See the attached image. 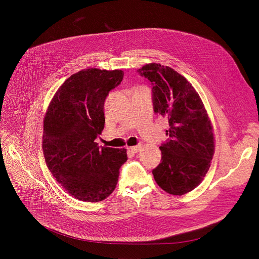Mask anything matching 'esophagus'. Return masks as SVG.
Wrapping results in <instances>:
<instances>
[{
    "instance_id": "esophagus-1",
    "label": "esophagus",
    "mask_w": 259,
    "mask_h": 259,
    "mask_svg": "<svg viewBox=\"0 0 259 259\" xmlns=\"http://www.w3.org/2000/svg\"><path fill=\"white\" fill-rule=\"evenodd\" d=\"M140 149H141V146H136V147L128 148V151H130V152H132V153H137Z\"/></svg>"
}]
</instances>
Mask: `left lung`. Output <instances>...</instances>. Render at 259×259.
I'll use <instances>...</instances> for the list:
<instances>
[{
	"label": "left lung",
	"instance_id": "left-lung-1",
	"mask_svg": "<svg viewBox=\"0 0 259 259\" xmlns=\"http://www.w3.org/2000/svg\"><path fill=\"white\" fill-rule=\"evenodd\" d=\"M138 72L153 85V111L166 116L169 124V139L159 147L161 161L152 169L154 181L164 191L183 195L199 185L209 169L214 153L211 121L184 75L155 63Z\"/></svg>",
	"mask_w": 259,
	"mask_h": 259
}]
</instances>
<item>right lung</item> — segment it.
<instances>
[{
    "mask_svg": "<svg viewBox=\"0 0 259 259\" xmlns=\"http://www.w3.org/2000/svg\"><path fill=\"white\" fill-rule=\"evenodd\" d=\"M123 78L121 70L85 69L59 88L44 119L42 151L49 170L74 198L98 202L114 190L125 148L99 147L104 104Z\"/></svg>",
    "mask_w": 259,
    "mask_h": 259,
    "instance_id": "right-lung-1",
    "label": "right lung"
}]
</instances>
